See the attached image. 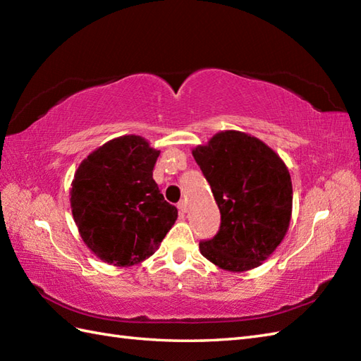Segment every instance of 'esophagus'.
Returning <instances> with one entry per match:
<instances>
[{
    "mask_svg": "<svg viewBox=\"0 0 361 361\" xmlns=\"http://www.w3.org/2000/svg\"><path fill=\"white\" fill-rule=\"evenodd\" d=\"M176 208H178L180 214H185V212H186V209H188V203H186L185 200H181L178 204H176Z\"/></svg>",
    "mask_w": 361,
    "mask_h": 361,
    "instance_id": "obj_1",
    "label": "esophagus"
}]
</instances>
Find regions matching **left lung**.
<instances>
[{"label":"left lung","mask_w":361,"mask_h":361,"mask_svg":"<svg viewBox=\"0 0 361 361\" xmlns=\"http://www.w3.org/2000/svg\"><path fill=\"white\" fill-rule=\"evenodd\" d=\"M221 214L217 235L200 252L225 271L262 265L286 237L293 188L286 163L271 147L239 130H224L192 149Z\"/></svg>","instance_id":"8db88e82"}]
</instances>
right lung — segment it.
I'll use <instances>...</instances> for the list:
<instances>
[{
  "label": "right lung",
  "mask_w": 361,
  "mask_h": 361,
  "mask_svg": "<svg viewBox=\"0 0 361 361\" xmlns=\"http://www.w3.org/2000/svg\"><path fill=\"white\" fill-rule=\"evenodd\" d=\"M159 150L124 135L79 164L70 202L83 243L106 264L132 267L149 259L178 217L153 180Z\"/></svg>",
  "instance_id": "right-lung-1"
}]
</instances>
